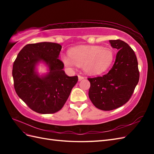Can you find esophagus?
Segmentation results:
<instances>
[{
    "label": "esophagus",
    "mask_w": 154,
    "mask_h": 154,
    "mask_svg": "<svg viewBox=\"0 0 154 154\" xmlns=\"http://www.w3.org/2000/svg\"><path fill=\"white\" fill-rule=\"evenodd\" d=\"M84 79V77L83 76H81V75H78V79H79V81H81L83 80Z\"/></svg>",
    "instance_id": "34e87169"
}]
</instances>
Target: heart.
<instances>
[{
    "mask_svg": "<svg viewBox=\"0 0 154 154\" xmlns=\"http://www.w3.org/2000/svg\"><path fill=\"white\" fill-rule=\"evenodd\" d=\"M61 60L67 67H83L87 74L97 75L110 67L114 54L110 49L100 45H81L70 50L69 55L62 54Z\"/></svg>",
    "mask_w": 154,
    "mask_h": 154,
    "instance_id": "b5f03b06",
    "label": "heart"
}]
</instances>
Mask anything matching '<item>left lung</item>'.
<instances>
[{
	"instance_id": "obj_1",
	"label": "left lung",
	"mask_w": 154,
	"mask_h": 154,
	"mask_svg": "<svg viewBox=\"0 0 154 154\" xmlns=\"http://www.w3.org/2000/svg\"><path fill=\"white\" fill-rule=\"evenodd\" d=\"M117 49L115 62L109 73L102 77L88 78L89 97L97 109L112 110L126 104L131 97L140 78L134 51L125 42L110 40Z\"/></svg>"
}]
</instances>
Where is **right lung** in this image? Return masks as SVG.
<instances>
[{
    "mask_svg": "<svg viewBox=\"0 0 154 154\" xmlns=\"http://www.w3.org/2000/svg\"><path fill=\"white\" fill-rule=\"evenodd\" d=\"M61 45L52 42L26 45L19 52L12 67L14 87L18 96L30 108L40 114H52L62 109L78 77H69L59 60ZM44 63L47 74H38L37 65Z\"/></svg>",
    "mask_w": 154,
    "mask_h": 154,
    "instance_id": "1",
    "label": "right lung"
}]
</instances>
